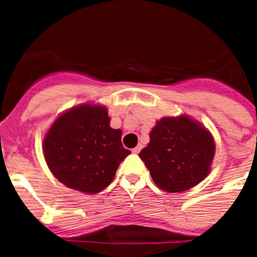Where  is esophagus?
Returning a JSON list of instances; mask_svg holds the SVG:
<instances>
[{"instance_id": "1", "label": "esophagus", "mask_w": 257, "mask_h": 257, "mask_svg": "<svg viewBox=\"0 0 257 257\" xmlns=\"http://www.w3.org/2000/svg\"><path fill=\"white\" fill-rule=\"evenodd\" d=\"M140 151H142V145H138V147H136V148H134V149H133V153L138 154V153H140Z\"/></svg>"}]
</instances>
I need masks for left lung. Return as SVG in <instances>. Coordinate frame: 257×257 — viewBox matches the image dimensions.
<instances>
[{
	"instance_id": "left-lung-1",
	"label": "left lung",
	"mask_w": 257,
	"mask_h": 257,
	"mask_svg": "<svg viewBox=\"0 0 257 257\" xmlns=\"http://www.w3.org/2000/svg\"><path fill=\"white\" fill-rule=\"evenodd\" d=\"M139 157L154 183L170 193L188 190L210 172L215 143L205 127L187 115L165 117L151 131Z\"/></svg>"
}]
</instances>
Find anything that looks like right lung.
Wrapping results in <instances>:
<instances>
[{"label": "right lung", "instance_id": "obj_1", "mask_svg": "<svg viewBox=\"0 0 257 257\" xmlns=\"http://www.w3.org/2000/svg\"><path fill=\"white\" fill-rule=\"evenodd\" d=\"M110 127L105 106L83 104L52 123L44 140L49 169L68 188L95 194L106 188L130 151Z\"/></svg>", "mask_w": 257, "mask_h": 257}]
</instances>
